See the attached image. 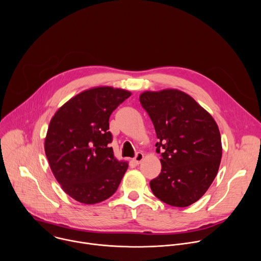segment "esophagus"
Here are the masks:
<instances>
[{"label": "esophagus", "instance_id": "34e87169", "mask_svg": "<svg viewBox=\"0 0 261 261\" xmlns=\"http://www.w3.org/2000/svg\"><path fill=\"white\" fill-rule=\"evenodd\" d=\"M143 158H144V155L139 152V153L136 154V156H135V158H134V162H135L136 164H139V163H141V161L143 160Z\"/></svg>", "mask_w": 261, "mask_h": 261}]
</instances>
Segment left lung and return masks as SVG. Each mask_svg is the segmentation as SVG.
Listing matches in <instances>:
<instances>
[{"label": "left lung", "instance_id": "8db88e82", "mask_svg": "<svg viewBox=\"0 0 261 261\" xmlns=\"http://www.w3.org/2000/svg\"><path fill=\"white\" fill-rule=\"evenodd\" d=\"M139 101L150 116L162 152L160 174L151 180L154 195L177 207L188 206L207 191L222 158L214 118L191 96L176 89L145 91Z\"/></svg>", "mask_w": 261, "mask_h": 261}]
</instances>
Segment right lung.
Here are the masks:
<instances>
[{
    "label": "right lung",
    "mask_w": 261,
    "mask_h": 261,
    "mask_svg": "<svg viewBox=\"0 0 261 261\" xmlns=\"http://www.w3.org/2000/svg\"><path fill=\"white\" fill-rule=\"evenodd\" d=\"M130 96L124 89L91 88L69 99L50 120L44 140L49 167L63 191L81 203L109 198L128 168L108 145V121Z\"/></svg>",
    "instance_id": "obj_1"
}]
</instances>
